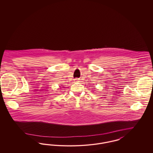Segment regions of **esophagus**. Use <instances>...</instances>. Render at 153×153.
<instances>
[{"instance_id":"esophagus-1","label":"esophagus","mask_w":153,"mask_h":153,"mask_svg":"<svg viewBox=\"0 0 153 153\" xmlns=\"http://www.w3.org/2000/svg\"><path fill=\"white\" fill-rule=\"evenodd\" d=\"M78 81H79L78 79H74V81H75V82H78Z\"/></svg>"}]
</instances>
